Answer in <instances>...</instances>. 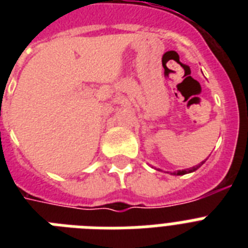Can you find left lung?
<instances>
[{"label":"left lung","mask_w":248,"mask_h":248,"mask_svg":"<svg viewBox=\"0 0 248 248\" xmlns=\"http://www.w3.org/2000/svg\"><path fill=\"white\" fill-rule=\"evenodd\" d=\"M202 163H203V162H202ZM200 166H197V167H192V169H189V170H183V171H177V172H173V175H185V173H188V172H193V171H196V170L198 169Z\"/></svg>","instance_id":"8db88e82"}]
</instances>
